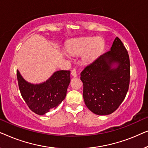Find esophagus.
Here are the masks:
<instances>
[{"label":"esophagus","instance_id":"obj_1","mask_svg":"<svg viewBox=\"0 0 148 148\" xmlns=\"http://www.w3.org/2000/svg\"><path fill=\"white\" fill-rule=\"evenodd\" d=\"M71 75L73 77H77V71H76L75 69H73L71 71Z\"/></svg>","mask_w":148,"mask_h":148}]
</instances>
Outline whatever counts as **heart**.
Masks as SVG:
<instances>
[{
	"label": "heart",
	"mask_w": 148,
	"mask_h": 148,
	"mask_svg": "<svg viewBox=\"0 0 148 148\" xmlns=\"http://www.w3.org/2000/svg\"><path fill=\"white\" fill-rule=\"evenodd\" d=\"M103 47L104 42L100 38L94 40L92 37H83L71 40L66 47V50L71 55H80L82 53V62L88 64L98 57Z\"/></svg>",
	"instance_id": "heart-1"
}]
</instances>
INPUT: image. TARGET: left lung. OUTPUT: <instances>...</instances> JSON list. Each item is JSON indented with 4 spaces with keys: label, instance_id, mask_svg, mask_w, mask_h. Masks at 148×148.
<instances>
[{
    "label": "left lung",
    "instance_id": "obj_1",
    "mask_svg": "<svg viewBox=\"0 0 148 148\" xmlns=\"http://www.w3.org/2000/svg\"><path fill=\"white\" fill-rule=\"evenodd\" d=\"M84 102L94 114L108 115L119 108L130 82L128 52L118 37L110 50L100 55L81 73Z\"/></svg>",
    "mask_w": 148,
    "mask_h": 148
}]
</instances>
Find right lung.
<instances>
[{
    "mask_svg": "<svg viewBox=\"0 0 148 148\" xmlns=\"http://www.w3.org/2000/svg\"><path fill=\"white\" fill-rule=\"evenodd\" d=\"M70 73V71H58L46 82L32 84L26 82L17 70L20 92L30 110L36 114L43 115L51 108H56L66 97L71 82Z\"/></svg>",
    "mask_w": 148,
    "mask_h": 148,
    "instance_id": "add662e5",
    "label": "right lung"
}]
</instances>
